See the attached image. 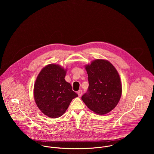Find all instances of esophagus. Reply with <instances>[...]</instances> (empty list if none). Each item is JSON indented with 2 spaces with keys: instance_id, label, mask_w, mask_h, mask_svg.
I'll use <instances>...</instances> for the list:
<instances>
[{
  "instance_id": "esophagus-1",
  "label": "esophagus",
  "mask_w": 154,
  "mask_h": 154,
  "mask_svg": "<svg viewBox=\"0 0 154 154\" xmlns=\"http://www.w3.org/2000/svg\"><path fill=\"white\" fill-rule=\"evenodd\" d=\"M77 93H78L79 97H81L82 95V91L81 89H80V90H79V91L77 92Z\"/></svg>"
}]
</instances>
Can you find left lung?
<instances>
[{"instance_id": "obj_1", "label": "left lung", "mask_w": 154, "mask_h": 154, "mask_svg": "<svg viewBox=\"0 0 154 154\" xmlns=\"http://www.w3.org/2000/svg\"><path fill=\"white\" fill-rule=\"evenodd\" d=\"M88 73L87 92L82 96L84 103L91 110L103 115L117 105L122 92L119 75L107 60L97 59L85 66Z\"/></svg>"}]
</instances>
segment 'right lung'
Segmentation results:
<instances>
[{
	"instance_id": "obj_1",
	"label": "right lung",
	"mask_w": 154,
	"mask_h": 154,
	"mask_svg": "<svg viewBox=\"0 0 154 154\" xmlns=\"http://www.w3.org/2000/svg\"><path fill=\"white\" fill-rule=\"evenodd\" d=\"M66 70L59 65L50 64L38 74L34 88L35 103L45 115L50 118L62 116L72 100L78 94L65 77Z\"/></svg>"
}]
</instances>
